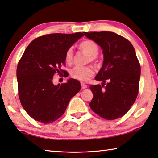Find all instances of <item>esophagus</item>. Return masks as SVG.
Segmentation results:
<instances>
[{"mask_svg":"<svg viewBox=\"0 0 158 158\" xmlns=\"http://www.w3.org/2000/svg\"><path fill=\"white\" fill-rule=\"evenodd\" d=\"M81 89H86L87 88V85L85 84L83 82H81Z\"/></svg>","mask_w":158,"mask_h":158,"instance_id":"34e87169","label":"esophagus"}]
</instances>
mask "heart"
Returning a JSON list of instances; mask_svg holds the SVG:
<instances>
[{"label": "heart", "instance_id": "obj_1", "mask_svg": "<svg viewBox=\"0 0 158 158\" xmlns=\"http://www.w3.org/2000/svg\"><path fill=\"white\" fill-rule=\"evenodd\" d=\"M79 48L85 54L88 55L87 62H91L98 64L100 62L98 52L99 46L92 40H85L79 45ZM74 53L72 48L67 50L65 52V60L67 63H72L73 61ZM94 73L91 66H75L70 70V76L79 81H86Z\"/></svg>", "mask_w": 158, "mask_h": 158}]
</instances>
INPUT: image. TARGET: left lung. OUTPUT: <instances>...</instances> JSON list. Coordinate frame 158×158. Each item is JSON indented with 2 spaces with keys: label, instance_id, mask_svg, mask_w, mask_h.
<instances>
[{
  "label": "left lung",
  "instance_id": "obj_1",
  "mask_svg": "<svg viewBox=\"0 0 158 158\" xmlns=\"http://www.w3.org/2000/svg\"><path fill=\"white\" fill-rule=\"evenodd\" d=\"M84 34L102 48L104 55L102 68L95 77L103 83L90 86L94 94L90 107L105 119H118L129 110L139 94L141 66L136 52L129 41L114 32Z\"/></svg>",
  "mask_w": 158,
  "mask_h": 158
}]
</instances>
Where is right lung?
<instances>
[{"label": "right lung", "instance_id": "1", "mask_svg": "<svg viewBox=\"0 0 158 158\" xmlns=\"http://www.w3.org/2000/svg\"><path fill=\"white\" fill-rule=\"evenodd\" d=\"M84 34H51L35 39L25 50L17 67L19 101L24 110L44 124L56 122L64 113L70 100L80 89L79 81L69 79L55 86L52 78L65 70V52Z\"/></svg>", "mask_w": 158, "mask_h": 158}]
</instances>
